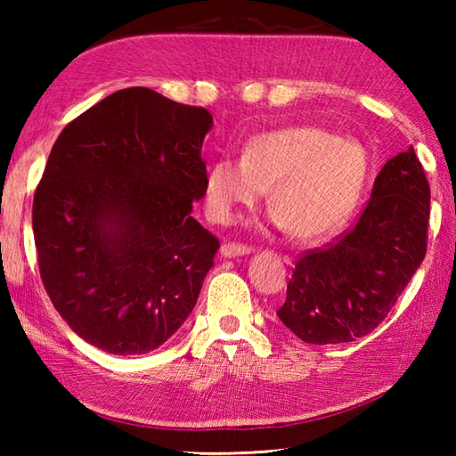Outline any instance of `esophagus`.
<instances>
[{"label":"esophagus","mask_w":456,"mask_h":456,"mask_svg":"<svg viewBox=\"0 0 456 456\" xmlns=\"http://www.w3.org/2000/svg\"><path fill=\"white\" fill-rule=\"evenodd\" d=\"M250 250H253V247L248 245H243V243H223L221 245V255L223 256H240V255H248Z\"/></svg>","instance_id":"1"}]
</instances>
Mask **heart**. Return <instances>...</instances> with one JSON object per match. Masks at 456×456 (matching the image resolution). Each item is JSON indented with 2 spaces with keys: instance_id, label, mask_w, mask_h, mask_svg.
Here are the masks:
<instances>
[{
  "instance_id": "heart-1",
  "label": "heart",
  "mask_w": 456,
  "mask_h": 456,
  "mask_svg": "<svg viewBox=\"0 0 456 456\" xmlns=\"http://www.w3.org/2000/svg\"><path fill=\"white\" fill-rule=\"evenodd\" d=\"M366 157L356 142L319 127H286L250 139L240 160L209 167L203 198L209 217L231 221L268 191V206L296 239L335 229L361 196Z\"/></svg>"
}]
</instances>
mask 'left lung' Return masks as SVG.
<instances>
[{
  "label": "left lung",
  "mask_w": 456,
  "mask_h": 456,
  "mask_svg": "<svg viewBox=\"0 0 456 456\" xmlns=\"http://www.w3.org/2000/svg\"><path fill=\"white\" fill-rule=\"evenodd\" d=\"M431 190L413 147L390 159L374 180L354 225L304 250L278 317L312 345L351 343L372 333L428 253Z\"/></svg>",
  "instance_id": "left-lung-1"
}]
</instances>
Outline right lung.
I'll use <instances>...</instances> for the list:
<instances>
[{
	"label": "right lung",
	"instance_id": "right-lung-1",
	"mask_svg": "<svg viewBox=\"0 0 456 456\" xmlns=\"http://www.w3.org/2000/svg\"><path fill=\"white\" fill-rule=\"evenodd\" d=\"M211 123L208 110L125 88L58 134L33 198L37 263L86 343L149 353L191 314L219 248L190 216Z\"/></svg>",
	"mask_w": 456,
	"mask_h": 456
}]
</instances>
